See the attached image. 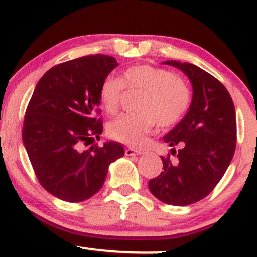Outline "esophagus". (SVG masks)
<instances>
[{
    "mask_svg": "<svg viewBox=\"0 0 257 257\" xmlns=\"http://www.w3.org/2000/svg\"><path fill=\"white\" fill-rule=\"evenodd\" d=\"M125 154L128 155V157H132V155H140L141 152L135 151V149H132V148H126L125 149Z\"/></svg>",
    "mask_w": 257,
    "mask_h": 257,
    "instance_id": "obj_1",
    "label": "esophagus"
}]
</instances>
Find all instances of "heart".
Here are the masks:
<instances>
[{
	"mask_svg": "<svg viewBox=\"0 0 257 257\" xmlns=\"http://www.w3.org/2000/svg\"><path fill=\"white\" fill-rule=\"evenodd\" d=\"M125 87L143 91L140 111L120 115L109 123L108 135L131 147H142L157 125L174 127L191 108L192 92L183 80L167 69L141 64L126 69L121 79L106 76L100 83L99 99L106 113H116Z\"/></svg>",
	"mask_w": 257,
	"mask_h": 257,
	"instance_id": "obj_1",
	"label": "heart"
}]
</instances>
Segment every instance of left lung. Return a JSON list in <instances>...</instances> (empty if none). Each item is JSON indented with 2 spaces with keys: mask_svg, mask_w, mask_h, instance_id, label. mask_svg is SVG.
<instances>
[{
  "mask_svg": "<svg viewBox=\"0 0 257 257\" xmlns=\"http://www.w3.org/2000/svg\"><path fill=\"white\" fill-rule=\"evenodd\" d=\"M191 80L188 113L164 141L176 160L161 157L163 171L149 181V191L163 203L186 206L210 194L223 177L237 144V119L229 92L216 77L189 63L169 60Z\"/></svg>",
  "mask_w": 257,
  "mask_h": 257,
  "instance_id": "obj_1",
  "label": "left lung"
}]
</instances>
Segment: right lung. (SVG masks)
Here are the masks:
<instances>
[{"label":"right lung","mask_w":257,"mask_h":257,"mask_svg":"<svg viewBox=\"0 0 257 257\" xmlns=\"http://www.w3.org/2000/svg\"><path fill=\"white\" fill-rule=\"evenodd\" d=\"M117 65L93 54L60 63L37 82L23 125V142L37 180L54 197L70 203L102 188L108 167L125 154L117 142L92 144L103 131L100 83Z\"/></svg>","instance_id":"1"}]
</instances>
